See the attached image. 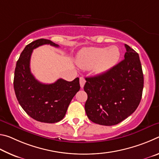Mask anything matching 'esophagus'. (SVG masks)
I'll return each mask as SVG.
<instances>
[{"instance_id": "1", "label": "esophagus", "mask_w": 159, "mask_h": 159, "mask_svg": "<svg viewBox=\"0 0 159 159\" xmlns=\"http://www.w3.org/2000/svg\"><path fill=\"white\" fill-rule=\"evenodd\" d=\"M85 80L83 77H80V88H83V86L85 85Z\"/></svg>"}]
</instances>
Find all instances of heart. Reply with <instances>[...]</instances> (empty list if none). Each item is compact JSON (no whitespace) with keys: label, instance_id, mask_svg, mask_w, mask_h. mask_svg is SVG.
<instances>
[{"label":"heart","instance_id":"heart-1","mask_svg":"<svg viewBox=\"0 0 159 159\" xmlns=\"http://www.w3.org/2000/svg\"><path fill=\"white\" fill-rule=\"evenodd\" d=\"M120 57V51L116 46L106 48H90L80 51L77 63L84 68H93L96 73L102 74L114 66Z\"/></svg>","mask_w":159,"mask_h":159}]
</instances>
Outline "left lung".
Here are the masks:
<instances>
[{
	"mask_svg": "<svg viewBox=\"0 0 159 159\" xmlns=\"http://www.w3.org/2000/svg\"><path fill=\"white\" fill-rule=\"evenodd\" d=\"M124 60L104 73L85 78V110L89 119L114 125L135 111L140 102L144 76L139 55L125 44Z\"/></svg>",
	"mask_w": 159,
	"mask_h": 159,
	"instance_id": "8db88e82",
	"label": "left lung"
}]
</instances>
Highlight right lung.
<instances>
[{"label":"right lung","mask_w":159,"mask_h":159,"mask_svg":"<svg viewBox=\"0 0 159 159\" xmlns=\"http://www.w3.org/2000/svg\"><path fill=\"white\" fill-rule=\"evenodd\" d=\"M59 45L48 39H41L26 45L16 64L14 89L19 103L26 114L38 121L54 123L64 117L70 102L80 90L79 79L72 81L58 79L52 84L37 80L30 70L33 50L43 45Z\"/></svg>","instance_id":"1"}]
</instances>
